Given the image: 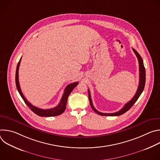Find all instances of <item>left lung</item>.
I'll list each match as a JSON object with an SVG mask.
<instances>
[{"mask_svg": "<svg viewBox=\"0 0 160 160\" xmlns=\"http://www.w3.org/2000/svg\"><path fill=\"white\" fill-rule=\"evenodd\" d=\"M133 49V51L134 52V53L135 54L137 58H138V61H139V84L138 90H137V92H136L135 96L133 97V98L129 102L126 103L125 104L124 107L122 109H120V111H118L116 112H113V113H104V112L98 111L93 106L92 101V99H91V97H90V91H89V89H88V99H89L90 106L97 114H98V115H102V116H119V115H123V113H125V112H127L128 110H129L131 108V107L135 104V102L137 101V100L139 99V96L142 94V91L144 88L145 83H146V70H145V68L144 66L143 60H142L141 56L138 52H137L136 50H135L134 49Z\"/></svg>", "mask_w": 160, "mask_h": 160, "instance_id": "1", "label": "left lung"}]
</instances>
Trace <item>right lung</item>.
Instances as JSON below:
<instances>
[{
  "instance_id": "1",
  "label": "right lung",
  "mask_w": 160,
  "mask_h": 160,
  "mask_svg": "<svg viewBox=\"0 0 160 160\" xmlns=\"http://www.w3.org/2000/svg\"><path fill=\"white\" fill-rule=\"evenodd\" d=\"M21 59V58L19 60V61L18 62V65H17V68H16V85L18 91L19 92L20 96H21L22 99H23V101H25L26 104L30 108V109L33 112H35L36 115H37L40 117H55V116H58V115H61V114H62L64 111V110L66 109V103H67L68 96H69V95L70 94V93L72 92V91L73 90V88L78 84V82H77L72 83L70 85H68L66 87V88L64 90V94L62 96V98L61 99V101H60L59 104L56 107L53 108H51V109H43L38 108L37 107H35V106H33L31 103H30L27 100V99L23 96V94H22V92H21L19 83V78H18V71H19V67Z\"/></svg>"
}]
</instances>
